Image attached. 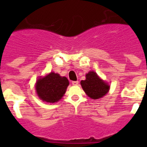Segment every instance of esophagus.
<instances>
[{"mask_svg":"<svg viewBox=\"0 0 147 147\" xmlns=\"http://www.w3.org/2000/svg\"><path fill=\"white\" fill-rule=\"evenodd\" d=\"M79 84V82L78 81H73L72 82V85H77Z\"/></svg>","mask_w":147,"mask_h":147,"instance_id":"34e87169","label":"esophagus"}]
</instances>
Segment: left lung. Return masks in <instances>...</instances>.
<instances>
[{"label": "left lung", "mask_w": 147, "mask_h": 147, "mask_svg": "<svg viewBox=\"0 0 147 147\" xmlns=\"http://www.w3.org/2000/svg\"><path fill=\"white\" fill-rule=\"evenodd\" d=\"M85 80H82L81 85L84 91L90 98L98 99L107 93L110 85L102 80L94 71H89Z\"/></svg>", "instance_id": "8db88e82"}]
</instances>
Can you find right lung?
I'll use <instances>...</instances> for the list:
<instances>
[{
  "label": "right lung",
  "mask_w": 147,
  "mask_h": 147,
  "mask_svg": "<svg viewBox=\"0 0 147 147\" xmlns=\"http://www.w3.org/2000/svg\"><path fill=\"white\" fill-rule=\"evenodd\" d=\"M68 85L67 78L51 72L44 77L39 78L35 88L40 99L49 103H55L64 96Z\"/></svg>",
  "instance_id": "right-lung-1"
}]
</instances>
